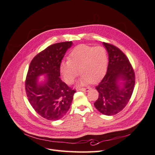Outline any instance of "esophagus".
Listing matches in <instances>:
<instances>
[{"instance_id":"34e87169","label":"esophagus","mask_w":155,"mask_h":155,"mask_svg":"<svg viewBox=\"0 0 155 155\" xmlns=\"http://www.w3.org/2000/svg\"><path fill=\"white\" fill-rule=\"evenodd\" d=\"M91 87H85V88H79L78 90V91H87L88 90H90Z\"/></svg>"}]
</instances>
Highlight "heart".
Instances as JSON below:
<instances>
[{
  "label": "heart",
  "instance_id": "b5f03b06",
  "mask_svg": "<svg viewBox=\"0 0 155 155\" xmlns=\"http://www.w3.org/2000/svg\"><path fill=\"white\" fill-rule=\"evenodd\" d=\"M107 63V51L104 46L79 45L70 51L68 61L61 64L60 71L69 85L78 76V69L83 75L81 83H96L104 77Z\"/></svg>",
  "mask_w": 155,
  "mask_h": 155
}]
</instances>
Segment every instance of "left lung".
I'll return each instance as SVG.
<instances>
[{"label":"left lung","mask_w":155,"mask_h":155,"mask_svg":"<svg viewBox=\"0 0 155 155\" xmlns=\"http://www.w3.org/2000/svg\"><path fill=\"white\" fill-rule=\"evenodd\" d=\"M103 43L109 54V64L104 78L96 87L99 96L94 105L101 113L112 116L122 110L129 101L134 88L135 73L122 51L113 45Z\"/></svg>","instance_id":"obj_1"}]
</instances>
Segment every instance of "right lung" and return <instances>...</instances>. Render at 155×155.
<instances>
[{"label": "right lung", "mask_w": 155, "mask_h": 155, "mask_svg": "<svg viewBox=\"0 0 155 155\" xmlns=\"http://www.w3.org/2000/svg\"><path fill=\"white\" fill-rule=\"evenodd\" d=\"M72 41L51 45L31 60L28 71L25 90L30 105L37 114L48 120H58L68 110L76 90L60 78V66ZM48 74L45 84L37 83V77Z\"/></svg>", "instance_id": "1"}]
</instances>
